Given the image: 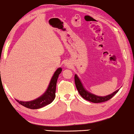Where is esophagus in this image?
I'll return each mask as SVG.
<instances>
[{
	"label": "esophagus",
	"mask_w": 134,
	"mask_h": 134,
	"mask_svg": "<svg viewBox=\"0 0 134 134\" xmlns=\"http://www.w3.org/2000/svg\"><path fill=\"white\" fill-rule=\"evenodd\" d=\"M66 66H68V65H67V64H66Z\"/></svg>",
	"instance_id": "esophagus-1"
}]
</instances>
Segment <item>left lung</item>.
<instances>
[{
  "mask_svg": "<svg viewBox=\"0 0 134 134\" xmlns=\"http://www.w3.org/2000/svg\"><path fill=\"white\" fill-rule=\"evenodd\" d=\"M74 80H75V86H76V88L77 89V91L79 92L80 96L84 98V99L90 101L91 102L94 103H102V102H106V101L110 100V98L113 97L115 96V95L117 94V93L119 92V90H117L115 91V92L112 93L111 94L108 95V96H104V97H100L96 96V95H94L88 92V91L85 90L84 87H83L82 83H81V81L78 76L75 74L74 76Z\"/></svg>",
  "mask_w": 134,
  "mask_h": 134,
  "instance_id": "obj_1",
  "label": "left lung"
}]
</instances>
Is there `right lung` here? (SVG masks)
I'll return each instance as SVG.
<instances>
[{
    "label": "right lung",
    "mask_w": 134,
    "mask_h": 134,
    "mask_svg": "<svg viewBox=\"0 0 134 134\" xmlns=\"http://www.w3.org/2000/svg\"><path fill=\"white\" fill-rule=\"evenodd\" d=\"M62 71V69L61 68H59L55 71L50 81L49 85L46 92L40 97L36 98V100L30 101V102H22V101L16 100L17 102L21 105L31 109H39L51 103L55 98L56 84H57L58 77Z\"/></svg>",
    "instance_id": "right-lung-1"
}]
</instances>
